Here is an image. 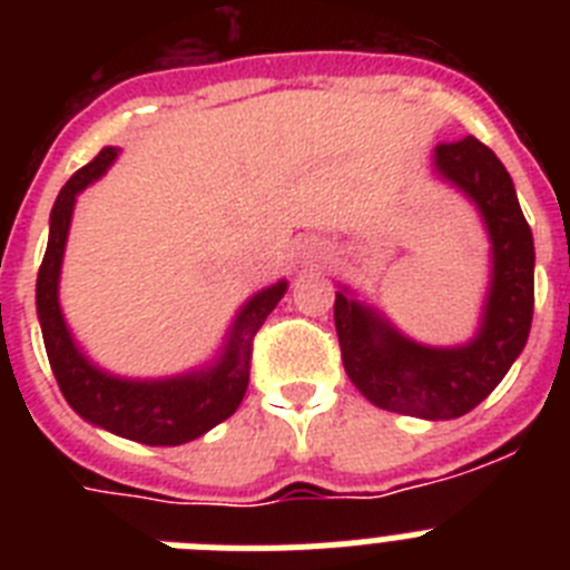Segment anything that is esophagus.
<instances>
[{"instance_id":"obj_1","label":"esophagus","mask_w":570,"mask_h":570,"mask_svg":"<svg viewBox=\"0 0 570 570\" xmlns=\"http://www.w3.org/2000/svg\"><path fill=\"white\" fill-rule=\"evenodd\" d=\"M305 256H308V259H314V248H308V254H305Z\"/></svg>"}]
</instances>
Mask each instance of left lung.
Wrapping results in <instances>:
<instances>
[{
	"label": "left lung",
	"instance_id": "1",
	"mask_svg": "<svg viewBox=\"0 0 570 570\" xmlns=\"http://www.w3.org/2000/svg\"><path fill=\"white\" fill-rule=\"evenodd\" d=\"M436 170L476 203L493 242V282L476 340L465 347H422L342 291L334 325L347 380L367 402L420 420H456L500 385L525 347L533 236L505 165L476 136L436 145Z\"/></svg>",
	"mask_w": 570,
	"mask_h": 570
}]
</instances>
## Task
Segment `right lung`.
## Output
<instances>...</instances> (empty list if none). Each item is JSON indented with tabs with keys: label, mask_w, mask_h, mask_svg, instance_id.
I'll list each match as a JSON object with an SVG mask.
<instances>
[{
	"label": "right lung",
	"mask_w": 570,
	"mask_h": 570,
	"mask_svg": "<svg viewBox=\"0 0 570 570\" xmlns=\"http://www.w3.org/2000/svg\"><path fill=\"white\" fill-rule=\"evenodd\" d=\"M114 156L116 148L99 150L85 168H79L65 183L53 210H50L48 250H45L37 276V311L45 351H48L50 371L57 376L59 391L79 416L105 428L110 434L142 442V445H183V442L196 440L214 425L225 422L239 407L242 396L248 391L254 336L265 325L288 285L276 282L242 308L223 360L205 374L163 382H130L116 380L90 365L65 328L57 285L77 194L105 174V168L114 163Z\"/></svg>",
	"instance_id": "add662e5"
}]
</instances>
